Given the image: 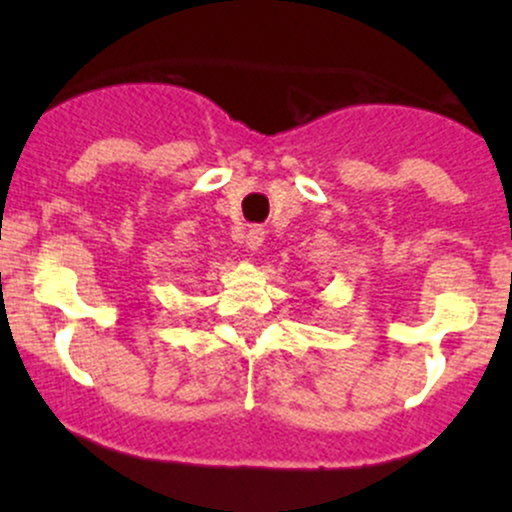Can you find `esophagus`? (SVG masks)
<instances>
[{
	"mask_svg": "<svg viewBox=\"0 0 512 512\" xmlns=\"http://www.w3.org/2000/svg\"><path fill=\"white\" fill-rule=\"evenodd\" d=\"M264 236H267V231H264L262 226H252L248 233H245V245H248L250 252H257L262 248L264 243Z\"/></svg>",
	"mask_w": 512,
	"mask_h": 512,
	"instance_id": "1",
	"label": "esophagus"
}]
</instances>
